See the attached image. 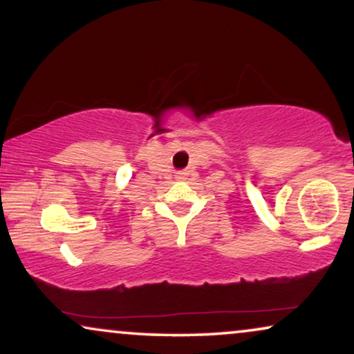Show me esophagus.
Instances as JSON below:
<instances>
[{
    "instance_id": "obj_1",
    "label": "esophagus",
    "mask_w": 354,
    "mask_h": 354,
    "mask_svg": "<svg viewBox=\"0 0 354 354\" xmlns=\"http://www.w3.org/2000/svg\"><path fill=\"white\" fill-rule=\"evenodd\" d=\"M186 176H187V173H184V171L176 173V179H186Z\"/></svg>"
}]
</instances>
